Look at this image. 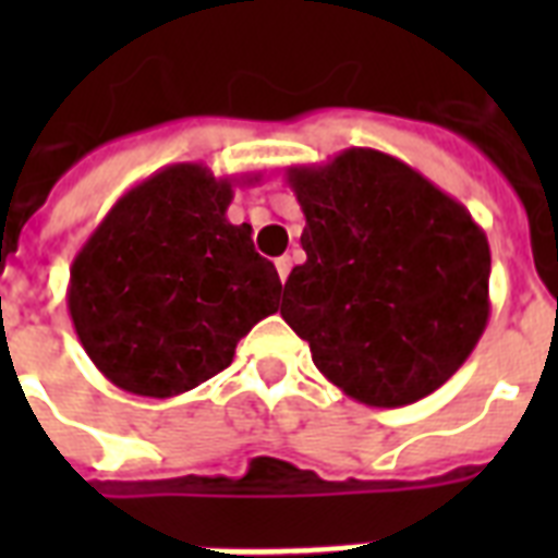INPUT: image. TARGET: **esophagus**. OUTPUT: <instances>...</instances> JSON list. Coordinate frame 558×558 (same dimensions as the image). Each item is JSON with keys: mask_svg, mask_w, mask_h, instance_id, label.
Listing matches in <instances>:
<instances>
[{"mask_svg": "<svg viewBox=\"0 0 558 558\" xmlns=\"http://www.w3.org/2000/svg\"><path fill=\"white\" fill-rule=\"evenodd\" d=\"M275 266H278L280 280H283V283H287L289 271H292V257H289V254H283V257H278V260H275Z\"/></svg>", "mask_w": 558, "mask_h": 558, "instance_id": "esophagus-1", "label": "esophagus"}]
</instances>
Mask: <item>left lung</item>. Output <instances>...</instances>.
Segmentation results:
<instances>
[{"mask_svg": "<svg viewBox=\"0 0 558 558\" xmlns=\"http://www.w3.org/2000/svg\"><path fill=\"white\" fill-rule=\"evenodd\" d=\"M306 260L280 315L348 397L411 405L454 376L489 318V243L458 199L405 161L350 147L289 168Z\"/></svg>", "mask_w": 558, "mask_h": 558, "instance_id": "8db88e82", "label": "left lung"}]
</instances>
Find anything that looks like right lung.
<instances>
[{
    "instance_id": "add662e5",
    "label": "right lung",
    "mask_w": 558,
    "mask_h": 558,
    "mask_svg": "<svg viewBox=\"0 0 558 558\" xmlns=\"http://www.w3.org/2000/svg\"><path fill=\"white\" fill-rule=\"evenodd\" d=\"M231 199V179L168 165L130 187L74 257L65 292L74 332L126 393L168 399L196 388L278 313V269L254 252L248 222H228Z\"/></svg>"
}]
</instances>
